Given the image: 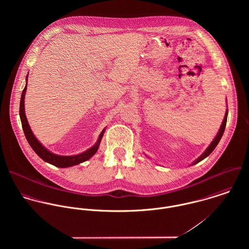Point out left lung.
I'll return each mask as SVG.
<instances>
[{
  "label": "left lung",
  "instance_id": "1",
  "mask_svg": "<svg viewBox=\"0 0 249 249\" xmlns=\"http://www.w3.org/2000/svg\"><path fill=\"white\" fill-rule=\"evenodd\" d=\"M227 115H228V109H226V112H225V116H224L223 122H222V124H221V125H220V127H219V130H218V132H217V134H216L215 138L213 139V142L210 143V145L207 147V149L203 152V154H202V155H200V156H199L196 161H194L193 165H195V164H196V163L200 162L201 160H203L204 158H206L208 155H210V154H211V152H212L213 149L215 148V146L217 145V143H218V142L220 141V139H221V137H222V135H223V132H224V129H225V125H226V122H227Z\"/></svg>",
  "mask_w": 249,
  "mask_h": 249
}]
</instances>
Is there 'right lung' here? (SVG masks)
<instances>
[{"label": "right lung", "instance_id": "1", "mask_svg": "<svg viewBox=\"0 0 249 249\" xmlns=\"http://www.w3.org/2000/svg\"><path fill=\"white\" fill-rule=\"evenodd\" d=\"M27 80H28V76H27ZM27 85H28V81H27V84H26V86L23 90L22 96H21L20 119H21V123H22V126H23L25 136H26L28 142L30 143V145L32 146V148L35 150L36 154L41 159H43L45 162L50 163V164H52L55 167H58V168H68V167H71V166H74V165H78V164H80L82 162H85L88 159H90L97 152V150L99 148V145H100V142L102 141V138H103L104 133L106 131V128L100 134L97 142L91 148L87 149L86 151H84L80 154L71 155V156H61V155H57V154H54V153L49 151L46 147H44L42 145L41 142L36 139V136L34 135L32 129L29 125V123H28V120H27V117H26V114H25V104H24L25 101L24 100H25V95H26V91H27Z\"/></svg>", "mask_w": 249, "mask_h": 249}]
</instances>
